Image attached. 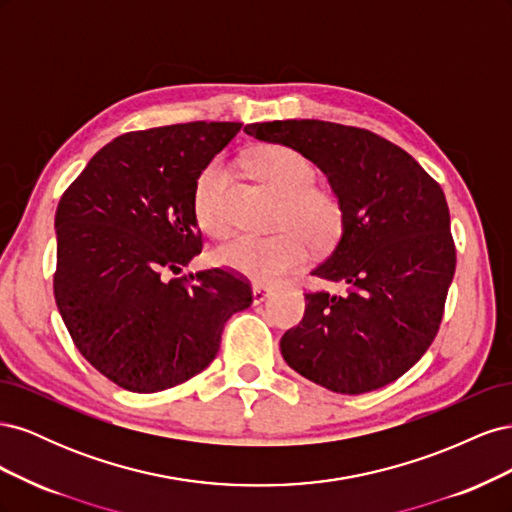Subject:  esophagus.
Listing matches in <instances>:
<instances>
[{"mask_svg":"<svg viewBox=\"0 0 512 512\" xmlns=\"http://www.w3.org/2000/svg\"><path fill=\"white\" fill-rule=\"evenodd\" d=\"M271 294H273V290L267 288V286H254V290H252V297H254L256 305L258 303H265L271 297Z\"/></svg>","mask_w":512,"mask_h":512,"instance_id":"esophagus-1","label":"esophagus"}]
</instances>
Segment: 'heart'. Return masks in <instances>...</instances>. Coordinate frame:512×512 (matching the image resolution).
Returning <instances> with one entry per match:
<instances>
[{
  "instance_id": "b5f03b06",
  "label": "heart",
  "mask_w": 512,
  "mask_h": 512,
  "mask_svg": "<svg viewBox=\"0 0 512 512\" xmlns=\"http://www.w3.org/2000/svg\"><path fill=\"white\" fill-rule=\"evenodd\" d=\"M252 177L280 198L271 235H235L215 250L222 267L237 271L260 284H275L301 267L307 245L327 252L344 235L346 207L335 190L316 183V168L301 151L288 145L260 147L247 162ZM228 173L220 162L200 170L192 207L196 222L211 237L228 230L224 198Z\"/></svg>"
}]
</instances>
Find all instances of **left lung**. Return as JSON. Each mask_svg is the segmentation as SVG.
<instances>
[{
    "label": "left lung",
    "mask_w": 512,
    "mask_h": 512,
    "mask_svg": "<svg viewBox=\"0 0 512 512\" xmlns=\"http://www.w3.org/2000/svg\"><path fill=\"white\" fill-rule=\"evenodd\" d=\"M245 132L301 151L346 207L344 235L314 275L348 290L305 292V316L280 342L286 363L344 395L395 382L436 339L455 275L440 183L410 153L363 128L288 119L250 123Z\"/></svg>",
    "instance_id": "1"
}]
</instances>
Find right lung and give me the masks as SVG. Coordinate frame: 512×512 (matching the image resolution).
<instances>
[{
  "instance_id": "right-lung-1",
  "label": "right lung",
  "mask_w": 512,
  "mask_h": 512,
  "mask_svg": "<svg viewBox=\"0 0 512 512\" xmlns=\"http://www.w3.org/2000/svg\"><path fill=\"white\" fill-rule=\"evenodd\" d=\"M239 130L190 121L121 134L61 194L57 309L74 346L121 389L158 393L200 374L226 320L252 303L250 282L222 267L173 277L203 252L200 170Z\"/></svg>"
}]
</instances>
